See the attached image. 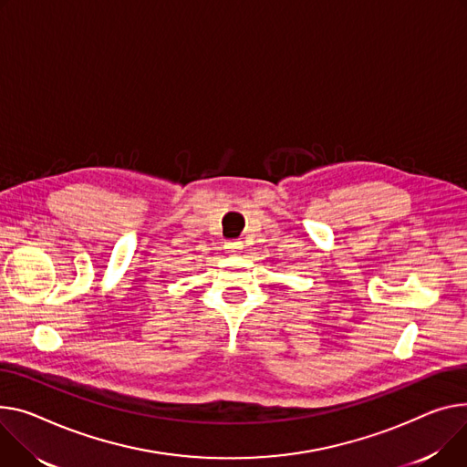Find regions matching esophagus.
Wrapping results in <instances>:
<instances>
[{"mask_svg":"<svg viewBox=\"0 0 467 467\" xmlns=\"http://www.w3.org/2000/svg\"><path fill=\"white\" fill-rule=\"evenodd\" d=\"M225 250H227V254H238L242 250V242H236V240L225 242Z\"/></svg>","mask_w":467,"mask_h":467,"instance_id":"34e87169","label":"esophagus"}]
</instances>
